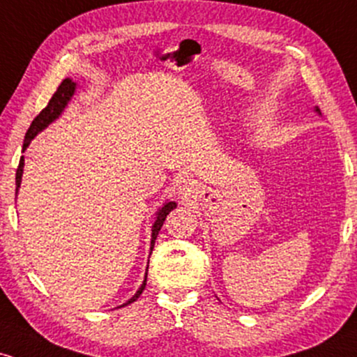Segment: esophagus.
Returning <instances> with one entry per match:
<instances>
[{
  "label": "esophagus",
  "instance_id": "esophagus-1",
  "mask_svg": "<svg viewBox=\"0 0 357 357\" xmlns=\"http://www.w3.org/2000/svg\"><path fill=\"white\" fill-rule=\"evenodd\" d=\"M198 184H196L195 181H191V179H181L179 181V192L184 196H190L191 192H195L196 190H198Z\"/></svg>",
  "mask_w": 357,
  "mask_h": 357
}]
</instances>
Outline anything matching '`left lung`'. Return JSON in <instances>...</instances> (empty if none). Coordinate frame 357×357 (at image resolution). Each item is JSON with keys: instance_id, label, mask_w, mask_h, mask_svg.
<instances>
[{"instance_id": "obj_1", "label": "left lung", "mask_w": 357, "mask_h": 357, "mask_svg": "<svg viewBox=\"0 0 357 357\" xmlns=\"http://www.w3.org/2000/svg\"><path fill=\"white\" fill-rule=\"evenodd\" d=\"M317 110H319V109H317Z\"/></svg>"}]
</instances>
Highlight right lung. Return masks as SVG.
Instances as JSON below:
<instances>
[{
    "label": "right lung",
    "mask_w": 357,
    "mask_h": 357,
    "mask_svg": "<svg viewBox=\"0 0 357 357\" xmlns=\"http://www.w3.org/2000/svg\"><path fill=\"white\" fill-rule=\"evenodd\" d=\"M73 92H75V82H72L70 79H65L63 82H61V84L59 85V89H56V92L53 93V97L50 99V102H48V104H47V107H45L42 112H40L38 116L33 119V122H31L30 129L26 130V136H24V142H23V151L26 149L28 144H30V142H31V139H33L36 134L40 132V130H43L45 127H47L48 124H50V122H53L56 117L60 116L61 110H63L65 105H67V102L72 99ZM23 165H24V159L22 158V159H20L18 169H16V191H18L20 183H22ZM174 208H176V203L174 202H169V203H166L165 206H162L161 210L158 211V215H155V221H154V225H153V238H151V252H153L154 241H155V238H158L159 230H161L162 223H165V220H166V216L169 215V211L174 210ZM146 280H147V273H146ZM146 280L142 282L141 289L137 290L136 296H134L132 298H129V301H127L124 305L130 304V302H134V301H137V297L141 296L142 290H144Z\"/></svg>",
    "instance_id": "obj_1"
}]
</instances>
